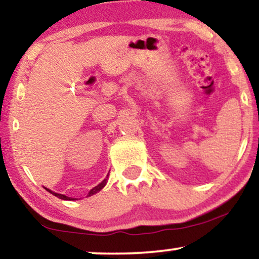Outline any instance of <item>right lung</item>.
Returning a JSON list of instances; mask_svg holds the SVG:
<instances>
[{
    "instance_id": "add662e5",
    "label": "right lung",
    "mask_w": 259,
    "mask_h": 259,
    "mask_svg": "<svg viewBox=\"0 0 259 259\" xmlns=\"http://www.w3.org/2000/svg\"><path fill=\"white\" fill-rule=\"evenodd\" d=\"M106 178H107V177H106ZM106 181H107V179H104V181H103V182H101L99 185H97V186H96V188H93V189H92V190H91V191H90V194H88V196H92V195L97 194V192H98V191H100V190H101V189H103V188H104V186H105V185H106ZM45 189H47V188H45ZM47 190H48V191H49V192H51V194H52V195H55V196H56V197H58V198H61V199H69V201H70V199H74V198H71V197H68V196H64V195H61V194H56V192H52V191H51V190H49V189H47Z\"/></svg>"
}]
</instances>
